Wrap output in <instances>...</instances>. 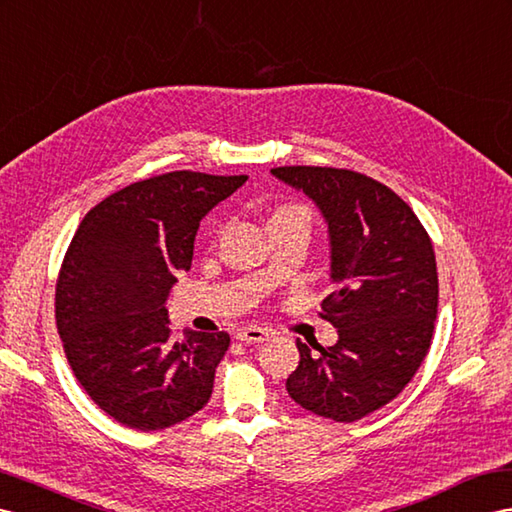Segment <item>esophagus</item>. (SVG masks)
Masks as SVG:
<instances>
[{
	"mask_svg": "<svg viewBox=\"0 0 512 512\" xmlns=\"http://www.w3.org/2000/svg\"><path fill=\"white\" fill-rule=\"evenodd\" d=\"M268 337L270 333L266 329H259V326H244V329H238V333H235V339L242 344H261Z\"/></svg>",
	"mask_w": 512,
	"mask_h": 512,
	"instance_id": "obj_1",
	"label": "esophagus"
}]
</instances>
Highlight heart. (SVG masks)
I'll return each mask as SVG.
<instances>
[{
    "label": "heart",
    "instance_id": "b5f03b06",
    "mask_svg": "<svg viewBox=\"0 0 512 512\" xmlns=\"http://www.w3.org/2000/svg\"><path fill=\"white\" fill-rule=\"evenodd\" d=\"M303 220L309 225L311 220V212L305 207V205H294V203H285V205H279L274 207V212L270 216V222L274 220Z\"/></svg>",
    "mask_w": 512,
    "mask_h": 512
}]
</instances>
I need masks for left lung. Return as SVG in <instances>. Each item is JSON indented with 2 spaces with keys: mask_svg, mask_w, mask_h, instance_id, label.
<instances>
[{
  "mask_svg": "<svg viewBox=\"0 0 512 512\" xmlns=\"http://www.w3.org/2000/svg\"><path fill=\"white\" fill-rule=\"evenodd\" d=\"M272 175L320 207L337 283L320 305L337 344L313 352L296 339L287 393L320 417L357 422L396 398L426 357L439 303L435 248L413 209L357 170L279 166Z\"/></svg>",
  "mask_w": 512,
  "mask_h": 512,
  "instance_id": "8db88e82",
  "label": "left lung"
}]
</instances>
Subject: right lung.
Listing matches in <instances>:
<instances>
[{"mask_svg": "<svg viewBox=\"0 0 512 512\" xmlns=\"http://www.w3.org/2000/svg\"><path fill=\"white\" fill-rule=\"evenodd\" d=\"M246 179L155 175L110 194L77 227L56 281V326L75 378L116 422L162 430L212 396L231 337L177 339L164 303L192 266L201 218Z\"/></svg>", "mask_w": 512, "mask_h": 512, "instance_id": "right-lung-1", "label": "right lung"}]
</instances>
